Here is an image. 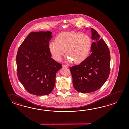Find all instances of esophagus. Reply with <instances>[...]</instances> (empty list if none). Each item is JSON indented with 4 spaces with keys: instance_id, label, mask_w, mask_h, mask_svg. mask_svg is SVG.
<instances>
[{
    "instance_id": "obj_1",
    "label": "esophagus",
    "mask_w": 129,
    "mask_h": 129,
    "mask_svg": "<svg viewBox=\"0 0 129 129\" xmlns=\"http://www.w3.org/2000/svg\"><path fill=\"white\" fill-rule=\"evenodd\" d=\"M62 67H63V68H68V66H66V65H64L63 64V66H62Z\"/></svg>"
}]
</instances>
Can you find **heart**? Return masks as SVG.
I'll return each instance as SVG.
<instances>
[{
  "mask_svg": "<svg viewBox=\"0 0 129 129\" xmlns=\"http://www.w3.org/2000/svg\"><path fill=\"white\" fill-rule=\"evenodd\" d=\"M91 47V40L87 35L73 32H63L56 37L55 42L50 43L49 50L55 60H60L66 51V54L69 56L67 62L73 60L74 63H80L88 57Z\"/></svg>",
  "mask_w": 129,
  "mask_h": 129,
  "instance_id": "heart-1",
  "label": "heart"
}]
</instances>
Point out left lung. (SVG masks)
<instances>
[{"mask_svg": "<svg viewBox=\"0 0 129 129\" xmlns=\"http://www.w3.org/2000/svg\"><path fill=\"white\" fill-rule=\"evenodd\" d=\"M90 29L91 39L94 41L90 55L79 65L70 68L74 88L82 93L98 90L107 81L110 71V53L107 45L96 30Z\"/></svg>", "mask_w": 129, "mask_h": 129, "instance_id": "obj_1", "label": "left lung"}]
</instances>
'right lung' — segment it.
<instances>
[{
    "instance_id": "right-lung-1",
    "label": "right lung",
    "mask_w": 129,
    "mask_h": 129,
    "mask_svg": "<svg viewBox=\"0 0 129 129\" xmlns=\"http://www.w3.org/2000/svg\"><path fill=\"white\" fill-rule=\"evenodd\" d=\"M50 31L32 32L20 46L17 55L18 78L28 93L49 94L54 88L57 72L62 65L51 58Z\"/></svg>"
}]
</instances>
